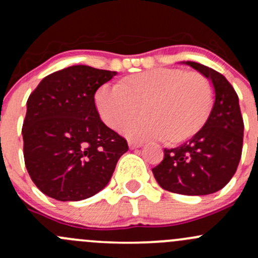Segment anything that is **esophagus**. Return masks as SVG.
I'll use <instances>...</instances> for the list:
<instances>
[{"instance_id":"34e87169","label":"esophagus","mask_w":258,"mask_h":258,"mask_svg":"<svg viewBox=\"0 0 258 258\" xmlns=\"http://www.w3.org/2000/svg\"><path fill=\"white\" fill-rule=\"evenodd\" d=\"M128 146H130V148H132V150H134V148H139V147H141V146H142V142H140V141H135V140H130V141H128Z\"/></svg>"}]
</instances>
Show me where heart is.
Listing matches in <instances>:
<instances>
[{
  "label": "heart",
  "instance_id": "b5f03b06",
  "mask_svg": "<svg viewBox=\"0 0 258 258\" xmlns=\"http://www.w3.org/2000/svg\"><path fill=\"white\" fill-rule=\"evenodd\" d=\"M96 107L102 121L117 130L141 112V119L122 127L135 140L179 142L196 134L212 107V88L201 74L179 69H153L106 83L96 93Z\"/></svg>",
  "mask_w": 258,
  "mask_h": 258
}]
</instances>
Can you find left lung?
Wrapping results in <instances>:
<instances>
[{
	"label": "left lung",
	"mask_w": 258,
	"mask_h": 258,
	"mask_svg": "<svg viewBox=\"0 0 258 258\" xmlns=\"http://www.w3.org/2000/svg\"><path fill=\"white\" fill-rule=\"evenodd\" d=\"M186 63L212 81L215 103L205 126L178 147L165 148L163 160L152 172L166 191L202 196L223 188L235 175L244 124L237 93L225 76L197 62Z\"/></svg>",
	"instance_id": "left-lung-1"
}]
</instances>
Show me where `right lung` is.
<instances>
[{"mask_svg":"<svg viewBox=\"0 0 258 258\" xmlns=\"http://www.w3.org/2000/svg\"><path fill=\"white\" fill-rule=\"evenodd\" d=\"M114 71L67 67L48 75L31 92L23 119V157L41 192L58 201H81L111 179L126 139L100 118L95 93Z\"/></svg>","mask_w":258,"mask_h":258,"instance_id":"add662e5","label":"right lung"}]
</instances>
